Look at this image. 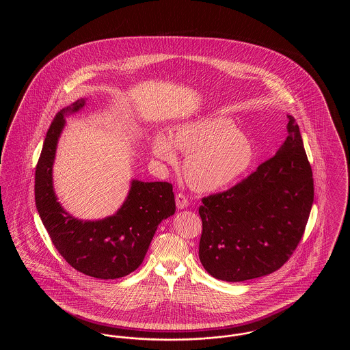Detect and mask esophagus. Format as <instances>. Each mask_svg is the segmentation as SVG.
Returning a JSON list of instances; mask_svg holds the SVG:
<instances>
[{"instance_id":"34e87169","label":"esophagus","mask_w":350,"mask_h":350,"mask_svg":"<svg viewBox=\"0 0 350 350\" xmlns=\"http://www.w3.org/2000/svg\"><path fill=\"white\" fill-rule=\"evenodd\" d=\"M176 204H177V207L180 210H183V208H186L189 206V200L183 196V193H178L176 196Z\"/></svg>"}]
</instances>
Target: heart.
Here are the masks:
<instances>
[{
    "instance_id": "obj_1",
    "label": "heart",
    "mask_w": 350,
    "mask_h": 350,
    "mask_svg": "<svg viewBox=\"0 0 350 350\" xmlns=\"http://www.w3.org/2000/svg\"><path fill=\"white\" fill-rule=\"evenodd\" d=\"M186 153L183 174L191 189L215 193L239 181L254 160L250 137L227 118H200L176 127L170 140L156 135L153 156L167 165L178 163L177 152Z\"/></svg>"
}]
</instances>
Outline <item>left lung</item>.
Segmentation results:
<instances>
[{
	"mask_svg": "<svg viewBox=\"0 0 350 350\" xmlns=\"http://www.w3.org/2000/svg\"><path fill=\"white\" fill-rule=\"evenodd\" d=\"M278 152L231 189L202 198L200 260L217 280L241 282L278 270L297 250L314 202L299 126L288 116Z\"/></svg>",
	"mask_w": 350,
	"mask_h": 350,
	"instance_id": "left-lung-1",
	"label": "left lung"
}]
</instances>
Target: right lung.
I'll return each instance as SVG.
<instances>
[{
	"label": "right lung",
	"mask_w": 350,
	"mask_h": 350,
	"mask_svg": "<svg viewBox=\"0 0 350 350\" xmlns=\"http://www.w3.org/2000/svg\"><path fill=\"white\" fill-rule=\"evenodd\" d=\"M83 105L85 100H76L51 123L35 170V204L52 244L70 267L89 277L116 280L140 267L157 226L174 214L173 186L133 180L117 214L102 220H79L66 213L53 191L52 165L64 116Z\"/></svg>",
	"instance_id": "right-lung-1"
}]
</instances>
